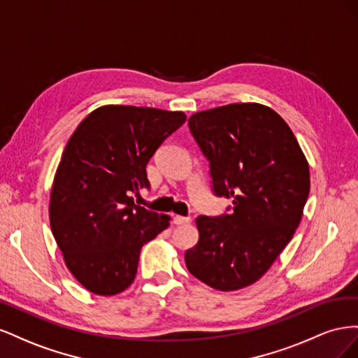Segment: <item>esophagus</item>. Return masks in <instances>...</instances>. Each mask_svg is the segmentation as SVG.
<instances>
[{"label":"esophagus","instance_id":"obj_1","mask_svg":"<svg viewBox=\"0 0 358 358\" xmlns=\"http://www.w3.org/2000/svg\"><path fill=\"white\" fill-rule=\"evenodd\" d=\"M173 222L178 224V225H180V224H188V222H191V218H189V216H180V215H176L175 218H173Z\"/></svg>","mask_w":358,"mask_h":358}]
</instances>
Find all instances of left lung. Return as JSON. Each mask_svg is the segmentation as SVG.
I'll return each instance as SVG.
<instances>
[{
    "label": "left lung",
    "mask_w": 358,
    "mask_h": 358,
    "mask_svg": "<svg viewBox=\"0 0 358 358\" xmlns=\"http://www.w3.org/2000/svg\"><path fill=\"white\" fill-rule=\"evenodd\" d=\"M188 125L209 159L215 194L231 199L233 210L199 216V242L185 264L215 289H241L257 282L294 236L310 188L308 159L284 119L263 104L197 112Z\"/></svg>",
    "instance_id": "obj_1"
}]
</instances>
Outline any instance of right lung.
<instances>
[{"label":"right lung","mask_w":358,"mask_h":358,"mask_svg":"<svg viewBox=\"0 0 358 358\" xmlns=\"http://www.w3.org/2000/svg\"><path fill=\"white\" fill-rule=\"evenodd\" d=\"M187 121L183 112L103 106L76 128L50 191L49 218L67 268L86 289L115 296L133 284L142 246L170 216L134 204L146 164Z\"/></svg>","instance_id":"obj_1"}]
</instances>
